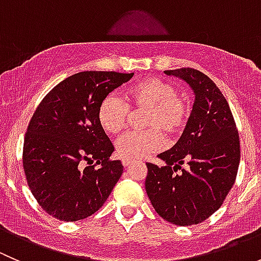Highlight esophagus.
Wrapping results in <instances>:
<instances>
[{
	"label": "esophagus",
	"mask_w": 261,
	"mask_h": 261,
	"mask_svg": "<svg viewBox=\"0 0 261 261\" xmlns=\"http://www.w3.org/2000/svg\"><path fill=\"white\" fill-rule=\"evenodd\" d=\"M133 163H135V160H131V159H122V165L123 167H128V165H131Z\"/></svg>",
	"instance_id": "obj_1"
}]
</instances>
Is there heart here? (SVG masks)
<instances>
[{
	"label": "heart",
	"instance_id": "obj_1",
	"mask_svg": "<svg viewBox=\"0 0 261 261\" xmlns=\"http://www.w3.org/2000/svg\"><path fill=\"white\" fill-rule=\"evenodd\" d=\"M126 101L115 93L105 97L97 110V120L107 134H118L127 123L130 109L145 111L141 126L145 130L131 131L116 141V154L122 159H143L164 145V138L177 136L186 127L191 115L187 99L170 82L147 78L134 84L126 93Z\"/></svg>",
	"mask_w": 261,
	"mask_h": 261
}]
</instances>
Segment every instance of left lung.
<instances>
[{
  "instance_id": "1",
  "label": "left lung",
  "mask_w": 261,
  "mask_h": 261,
  "mask_svg": "<svg viewBox=\"0 0 261 261\" xmlns=\"http://www.w3.org/2000/svg\"><path fill=\"white\" fill-rule=\"evenodd\" d=\"M164 73L186 81L196 99L179 140L158 155L164 167L146 164L145 189L160 217L178 226H192L217 211L232 188L240 163V139L230 106L211 78L193 68Z\"/></svg>"
}]
</instances>
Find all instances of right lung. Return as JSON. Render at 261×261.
Masks as SVG:
<instances>
[{"instance_id":"obj_1","label":"right lung","mask_w":261,"mask_h":261,"mask_svg":"<svg viewBox=\"0 0 261 261\" xmlns=\"http://www.w3.org/2000/svg\"><path fill=\"white\" fill-rule=\"evenodd\" d=\"M133 75L77 73L57 84L34 112L23 140V172L33 196L53 217L73 222L93 215L120 179L123 167L110 159L115 147L97 110Z\"/></svg>"}]
</instances>
